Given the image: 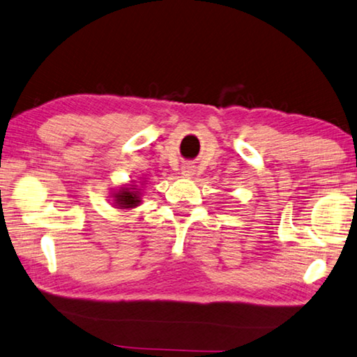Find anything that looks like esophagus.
Returning <instances> with one entry per match:
<instances>
[{"label": "esophagus", "mask_w": 357, "mask_h": 357, "mask_svg": "<svg viewBox=\"0 0 357 357\" xmlns=\"http://www.w3.org/2000/svg\"><path fill=\"white\" fill-rule=\"evenodd\" d=\"M192 172H195V169H192V166H191V165H186V166H183V169H182V174L185 175V177H190V175H192Z\"/></svg>", "instance_id": "esophagus-1"}]
</instances>
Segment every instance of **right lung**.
I'll use <instances>...</instances> for the list:
<instances>
[{"instance_id": "obj_1", "label": "right lung", "mask_w": 357, "mask_h": 357, "mask_svg": "<svg viewBox=\"0 0 357 357\" xmlns=\"http://www.w3.org/2000/svg\"><path fill=\"white\" fill-rule=\"evenodd\" d=\"M112 204L116 205V208L121 210H130L135 208L141 204V190L137 188V185H123L119 190H114L111 192Z\"/></svg>"}]
</instances>
